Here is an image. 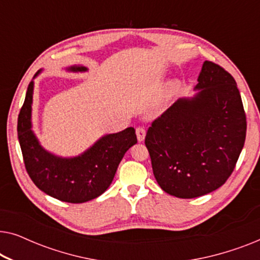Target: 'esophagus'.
Segmentation results:
<instances>
[{"mask_svg": "<svg viewBox=\"0 0 260 260\" xmlns=\"http://www.w3.org/2000/svg\"><path fill=\"white\" fill-rule=\"evenodd\" d=\"M136 135H137L138 142H143L144 137H145V129H144V127L143 126L136 127Z\"/></svg>", "mask_w": 260, "mask_h": 260, "instance_id": "34e87169", "label": "esophagus"}]
</instances>
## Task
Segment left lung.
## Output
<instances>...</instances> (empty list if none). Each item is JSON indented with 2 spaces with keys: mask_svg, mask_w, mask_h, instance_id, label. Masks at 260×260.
Returning <instances> with one entry per match:
<instances>
[{
  "mask_svg": "<svg viewBox=\"0 0 260 260\" xmlns=\"http://www.w3.org/2000/svg\"><path fill=\"white\" fill-rule=\"evenodd\" d=\"M191 99H180L149 126L145 147L166 193L193 199L226 182L246 138V115L234 78L206 60Z\"/></svg>",
  "mask_w": 260,
  "mask_h": 260,
  "instance_id": "1",
  "label": "left lung"
}]
</instances>
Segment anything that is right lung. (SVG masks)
Here are the masks:
<instances>
[{
    "label": "right lung",
    "mask_w": 260,
    "mask_h": 260,
    "mask_svg": "<svg viewBox=\"0 0 260 260\" xmlns=\"http://www.w3.org/2000/svg\"><path fill=\"white\" fill-rule=\"evenodd\" d=\"M70 71L81 72L86 67L72 66ZM33 86L30 81L17 118V136L28 175L39 189L60 201L81 204L98 198L111 184L124 154L137 143L135 129L106 135L77 157H56L39 144L31 131Z\"/></svg>",
    "instance_id": "right-lung-1"
}]
</instances>
